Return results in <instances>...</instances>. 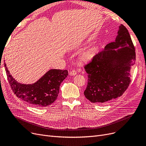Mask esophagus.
Returning <instances> with one entry per match:
<instances>
[{"label":"esophagus","mask_w":146,"mask_h":146,"mask_svg":"<svg viewBox=\"0 0 146 146\" xmlns=\"http://www.w3.org/2000/svg\"><path fill=\"white\" fill-rule=\"evenodd\" d=\"M76 74H77V73H76V70H72L70 73V76H75Z\"/></svg>","instance_id":"34e87169"}]
</instances>
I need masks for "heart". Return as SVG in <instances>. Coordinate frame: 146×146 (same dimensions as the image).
Returning <instances> with one entry per match:
<instances>
[{
  "label": "heart",
  "instance_id": "b5f03b06",
  "mask_svg": "<svg viewBox=\"0 0 146 146\" xmlns=\"http://www.w3.org/2000/svg\"><path fill=\"white\" fill-rule=\"evenodd\" d=\"M99 47L97 45H90L86 48L79 54L78 61L80 64H85L92 61L98 55Z\"/></svg>",
  "mask_w": 146,
  "mask_h": 146
}]
</instances>
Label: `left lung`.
Here are the masks:
<instances>
[{"label":"left lung","mask_w":146,"mask_h":146,"mask_svg":"<svg viewBox=\"0 0 146 146\" xmlns=\"http://www.w3.org/2000/svg\"><path fill=\"white\" fill-rule=\"evenodd\" d=\"M135 61L131 36L121 25L115 41L85 67L88 74L85 97L93 103L104 104L121 96L131 82L130 70Z\"/></svg>","instance_id":"1"}]
</instances>
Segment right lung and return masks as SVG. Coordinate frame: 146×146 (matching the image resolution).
I'll return each instance as SVG.
<instances>
[{"mask_svg": "<svg viewBox=\"0 0 146 146\" xmlns=\"http://www.w3.org/2000/svg\"><path fill=\"white\" fill-rule=\"evenodd\" d=\"M10 86L16 96L29 104L45 107L52 104L58 96L60 85L68 76L67 70L50 69L36 82L22 84L15 80L4 63Z\"/></svg>", "mask_w": 146, "mask_h": 146, "instance_id": "right-lung-1", "label": "right lung"}]
</instances>
